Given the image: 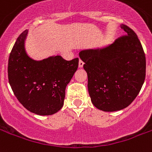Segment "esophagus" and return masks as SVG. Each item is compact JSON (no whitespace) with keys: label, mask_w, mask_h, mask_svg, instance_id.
Wrapping results in <instances>:
<instances>
[{"label":"esophagus","mask_w":152,"mask_h":152,"mask_svg":"<svg viewBox=\"0 0 152 152\" xmlns=\"http://www.w3.org/2000/svg\"><path fill=\"white\" fill-rule=\"evenodd\" d=\"M83 66H84V62L82 61L81 59H80L79 60V67H83Z\"/></svg>","instance_id":"esophagus-1"}]
</instances>
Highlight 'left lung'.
Masks as SVG:
<instances>
[{
    "mask_svg": "<svg viewBox=\"0 0 152 152\" xmlns=\"http://www.w3.org/2000/svg\"><path fill=\"white\" fill-rule=\"evenodd\" d=\"M121 28L126 34L113 43L79 53L92 103L105 112L121 110L131 104L146 76V57L138 36L126 25Z\"/></svg>",
    "mask_w": 152,
    "mask_h": 152,
    "instance_id": "left-lung-1",
    "label": "left lung"
}]
</instances>
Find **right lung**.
Segmentation results:
<instances>
[{
	"label": "right lung",
	"mask_w": 152,
	"mask_h": 152,
	"mask_svg": "<svg viewBox=\"0 0 152 152\" xmlns=\"http://www.w3.org/2000/svg\"><path fill=\"white\" fill-rule=\"evenodd\" d=\"M28 30L23 31L11 50L8 77L14 95L26 110L38 115H51L63 107L65 89L78 67L79 59L60 56L34 60L25 50Z\"/></svg>",
	"instance_id": "1"
}]
</instances>
